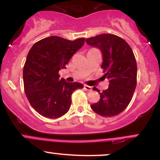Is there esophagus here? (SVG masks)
Here are the masks:
<instances>
[{
	"instance_id": "esophagus-1",
	"label": "esophagus",
	"mask_w": 160,
	"mask_h": 160,
	"mask_svg": "<svg viewBox=\"0 0 160 160\" xmlns=\"http://www.w3.org/2000/svg\"><path fill=\"white\" fill-rule=\"evenodd\" d=\"M84 89H85V90L89 92V91H92V86H87V85H84Z\"/></svg>"
}]
</instances>
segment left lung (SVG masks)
<instances>
[{"label": "left lung", "mask_w": 160, "mask_h": 160, "mask_svg": "<svg viewBox=\"0 0 160 160\" xmlns=\"http://www.w3.org/2000/svg\"><path fill=\"white\" fill-rule=\"evenodd\" d=\"M88 45L98 48L103 56L102 68L108 88L100 92V100L91 104L93 111L102 117H111L123 111L132 98L137 82V64L131 47L123 39L112 34L87 38Z\"/></svg>", "instance_id": "left-lung-1"}]
</instances>
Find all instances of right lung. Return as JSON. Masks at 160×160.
<instances>
[{
	"mask_svg": "<svg viewBox=\"0 0 160 160\" xmlns=\"http://www.w3.org/2000/svg\"><path fill=\"white\" fill-rule=\"evenodd\" d=\"M85 39L66 40L51 36L37 42L29 50L23 68L25 92L32 107L43 117L56 119L65 115L71 104V95L82 89L80 82L59 79L58 71L84 44Z\"/></svg>",
	"mask_w": 160,
	"mask_h": 160,
	"instance_id": "1",
	"label": "right lung"
}]
</instances>
